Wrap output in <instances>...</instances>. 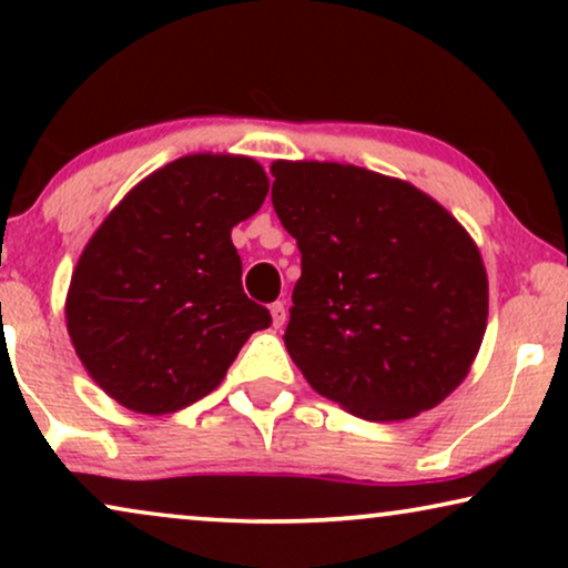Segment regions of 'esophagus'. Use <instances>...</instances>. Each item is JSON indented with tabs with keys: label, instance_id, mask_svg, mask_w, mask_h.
I'll return each instance as SVG.
<instances>
[{
	"label": "esophagus",
	"instance_id": "34e87169",
	"mask_svg": "<svg viewBox=\"0 0 568 568\" xmlns=\"http://www.w3.org/2000/svg\"><path fill=\"white\" fill-rule=\"evenodd\" d=\"M271 317H274V328H282V325L286 323V305H284V302H274V305H271Z\"/></svg>",
	"mask_w": 568,
	"mask_h": 568
}]
</instances>
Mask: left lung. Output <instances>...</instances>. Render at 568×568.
<instances>
[{
	"label": "left lung",
	"mask_w": 568,
	"mask_h": 568,
	"mask_svg": "<svg viewBox=\"0 0 568 568\" xmlns=\"http://www.w3.org/2000/svg\"><path fill=\"white\" fill-rule=\"evenodd\" d=\"M271 175L302 253L284 344L310 387L367 422L439 406L486 333L476 240L400 178L317 160H276Z\"/></svg>",
	"instance_id": "left-lung-1"
}]
</instances>
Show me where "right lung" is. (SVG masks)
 <instances>
[{
    "mask_svg": "<svg viewBox=\"0 0 568 568\" xmlns=\"http://www.w3.org/2000/svg\"><path fill=\"white\" fill-rule=\"evenodd\" d=\"M266 193L253 158L185 154L139 181L84 245L67 331L88 375L123 408L162 416L191 406L271 325L243 292L232 245V227Z\"/></svg>",
    "mask_w": 568,
    "mask_h": 568,
    "instance_id": "right-lung-1",
    "label": "right lung"
}]
</instances>
